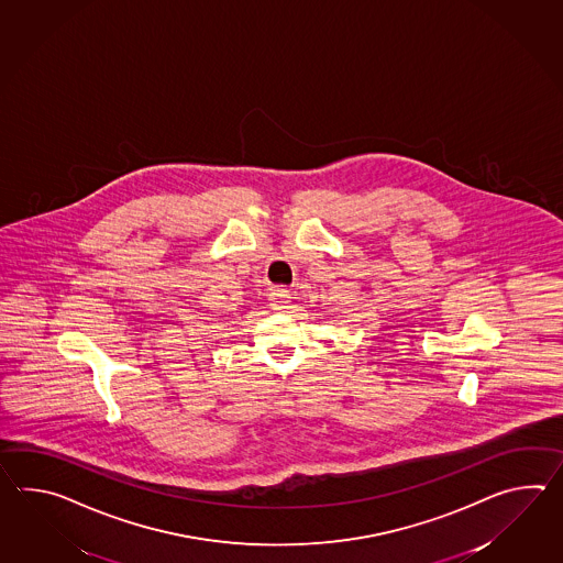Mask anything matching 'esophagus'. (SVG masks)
Wrapping results in <instances>:
<instances>
[{"label": "esophagus", "instance_id": "obj_1", "mask_svg": "<svg viewBox=\"0 0 563 563\" xmlns=\"http://www.w3.org/2000/svg\"><path fill=\"white\" fill-rule=\"evenodd\" d=\"M268 299H271V307L276 309V311H280V309H287L290 295H288V290H285V288H275V290L268 295Z\"/></svg>", "mask_w": 563, "mask_h": 563}]
</instances>
